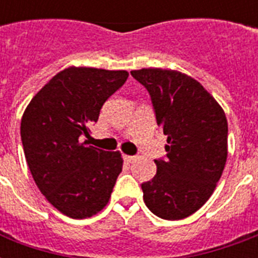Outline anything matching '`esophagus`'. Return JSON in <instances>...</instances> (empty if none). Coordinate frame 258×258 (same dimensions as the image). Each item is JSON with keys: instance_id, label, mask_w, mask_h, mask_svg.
Wrapping results in <instances>:
<instances>
[{"instance_id": "obj_1", "label": "esophagus", "mask_w": 258, "mask_h": 258, "mask_svg": "<svg viewBox=\"0 0 258 258\" xmlns=\"http://www.w3.org/2000/svg\"><path fill=\"white\" fill-rule=\"evenodd\" d=\"M123 159H124V162H127V163H133V162L137 159V157H134V155H123Z\"/></svg>"}]
</instances>
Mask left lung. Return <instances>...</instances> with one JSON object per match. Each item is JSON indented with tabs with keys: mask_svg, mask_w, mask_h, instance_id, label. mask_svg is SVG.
Wrapping results in <instances>:
<instances>
[{
	"mask_svg": "<svg viewBox=\"0 0 258 258\" xmlns=\"http://www.w3.org/2000/svg\"><path fill=\"white\" fill-rule=\"evenodd\" d=\"M151 97L157 124L167 137L157 174L142 183L146 206L163 220L196 213L216 188L228 157V121L214 97L187 75L149 68L131 71Z\"/></svg>",
	"mask_w": 258,
	"mask_h": 258,
	"instance_id": "8db88e82",
	"label": "left lung"
}]
</instances>
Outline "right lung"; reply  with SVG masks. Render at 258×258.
Instances as JSON below:
<instances>
[{"label":"right lung","instance_id":"add662e5","mask_svg":"<svg viewBox=\"0 0 258 258\" xmlns=\"http://www.w3.org/2000/svg\"><path fill=\"white\" fill-rule=\"evenodd\" d=\"M127 78L125 71L71 67L50 79L24 112L21 141L32 176L46 200L71 218L100 212L121 172L119 151L80 141Z\"/></svg>","mask_w":258,"mask_h":258}]
</instances>
